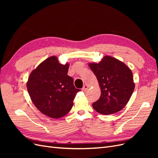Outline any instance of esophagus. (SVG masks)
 <instances>
[{"label":"esophagus","mask_w":158,"mask_h":158,"mask_svg":"<svg viewBox=\"0 0 158 158\" xmlns=\"http://www.w3.org/2000/svg\"><path fill=\"white\" fill-rule=\"evenodd\" d=\"M88 89V85L85 84V85H84V86H83V88H82V90L84 91V92H85V91H86Z\"/></svg>","instance_id":"esophagus-1"}]
</instances>
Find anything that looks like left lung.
<instances>
[{
	"label": "left lung",
	"mask_w": 158,
	"mask_h": 158,
	"mask_svg": "<svg viewBox=\"0 0 158 158\" xmlns=\"http://www.w3.org/2000/svg\"><path fill=\"white\" fill-rule=\"evenodd\" d=\"M101 89V96L93 103L94 109L103 114L120 111L126 106L135 89L131 70L123 62L105 56L99 63H89Z\"/></svg>",
	"instance_id": "left-lung-1"
}]
</instances>
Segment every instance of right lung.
Returning <instances> with one entry per match:
<instances>
[{
    "label": "right lung",
    "instance_id": "right-lung-1",
    "mask_svg": "<svg viewBox=\"0 0 158 158\" xmlns=\"http://www.w3.org/2000/svg\"><path fill=\"white\" fill-rule=\"evenodd\" d=\"M69 68V63L62 64L57 57L52 56L38 65L28 78L26 85L31 101L47 117L59 118L66 115L80 91L67 75Z\"/></svg>",
    "mask_w": 158,
    "mask_h": 158
}]
</instances>
